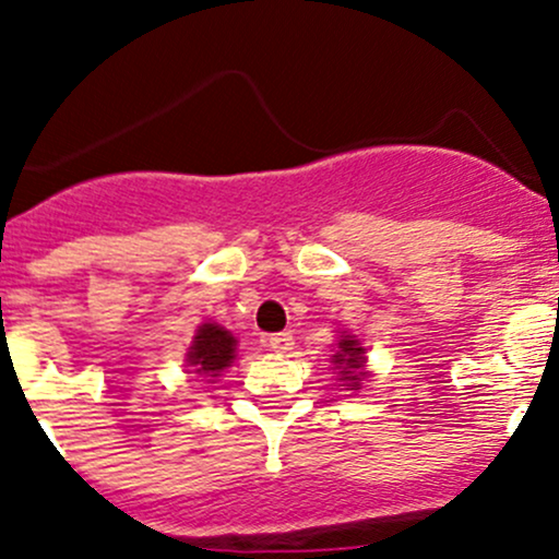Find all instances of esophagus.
Listing matches in <instances>:
<instances>
[{
  "mask_svg": "<svg viewBox=\"0 0 559 559\" xmlns=\"http://www.w3.org/2000/svg\"><path fill=\"white\" fill-rule=\"evenodd\" d=\"M267 347L273 349V353H278V355L289 353V349L294 347V336L289 334V331H281V334L267 336Z\"/></svg>",
  "mask_w": 559,
  "mask_h": 559,
  "instance_id": "obj_1",
  "label": "esophagus"
}]
</instances>
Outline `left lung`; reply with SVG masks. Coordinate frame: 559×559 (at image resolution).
Segmentation results:
<instances>
[{"label": "left lung", "instance_id": "1", "mask_svg": "<svg viewBox=\"0 0 559 559\" xmlns=\"http://www.w3.org/2000/svg\"><path fill=\"white\" fill-rule=\"evenodd\" d=\"M331 364L340 369L342 388L345 390H360V382L369 371H366V347H360V342L355 336H349L347 331L342 334L340 349L331 355Z\"/></svg>", "mask_w": 559, "mask_h": 559}]
</instances>
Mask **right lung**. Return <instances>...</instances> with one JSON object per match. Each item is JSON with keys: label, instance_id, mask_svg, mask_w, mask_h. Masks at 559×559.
Wrapping results in <instances>:
<instances>
[{"label": "right lung", "instance_id": "obj_1", "mask_svg": "<svg viewBox=\"0 0 559 559\" xmlns=\"http://www.w3.org/2000/svg\"><path fill=\"white\" fill-rule=\"evenodd\" d=\"M236 358V336L228 329L217 326V323H201L195 329L193 345L188 347V366L199 373V377H219Z\"/></svg>", "mask_w": 559, "mask_h": 559}]
</instances>
